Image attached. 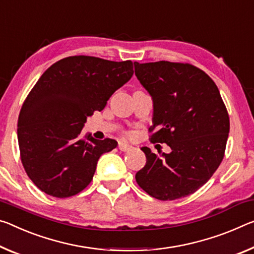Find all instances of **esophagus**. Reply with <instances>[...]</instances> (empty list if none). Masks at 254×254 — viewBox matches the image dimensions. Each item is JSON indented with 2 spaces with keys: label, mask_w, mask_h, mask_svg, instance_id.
I'll use <instances>...</instances> for the list:
<instances>
[{
  "label": "esophagus",
  "mask_w": 254,
  "mask_h": 254,
  "mask_svg": "<svg viewBox=\"0 0 254 254\" xmlns=\"http://www.w3.org/2000/svg\"><path fill=\"white\" fill-rule=\"evenodd\" d=\"M119 149L121 151H130L133 149V147L130 146V144H127L126 142H119Z\"/></svg>",
  "instance_id": "1"
}]
</instances>
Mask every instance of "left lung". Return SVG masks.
I'll use <instances>...</instances> for the list:
<instances>
[{"mask_svg": "<svg viewBox=\"0 0 254 254\" xmlns=\"http://www.w3.org/2000/svg\"><path fill=\"white\" fill-rule=\"evenodd\" d=\"M134 71L154 102L150 141L172 149L156 155L142 147L147 162L135 174L136 183L158 200L190 195L224 158L229 116L218 88L206 72L189 63L134 62Z\"/></svg>", "mask_w": 254, "mask_h": 254, "instance_id": "8db88e82", "label": "left lung"}]
</instances>
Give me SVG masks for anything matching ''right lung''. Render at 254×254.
Segmentation results:
<instances>
[{
  "instance_id": "obj_1",
  "label": "right lung",
  "mask_w": 254,
  "mask_h": 254,
  "mask_svg": "<svg viewBox=\"0 0 254 254\" xmlns=\"http://www.w3.org/2000/svg\"><path fill=\"white\" fill-rule=\"evenodd\" d=\"M133 75L131 61L69 56L44 72L27 96L18 119L23 168L39 190L55 198L81 192L94 178L99 157L113 139L81 135L88 116Z\"/></svg>"
}]
</instances>
